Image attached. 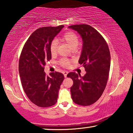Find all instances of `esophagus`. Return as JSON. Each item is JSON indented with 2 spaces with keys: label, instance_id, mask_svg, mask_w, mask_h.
<instances>
[{
  "label": "esophagus",
  "instance_id": "esophagus-1",
  "mask_svg": "<svg viewBox=\"0 0 133 133\" xmlns=\"http://www.w3.org/2000/svg\"><path fill=\"white\" fill-rule=\"evenodd\" d=\"M67 74H68V71H64V72H63V75H64V77H67Z\"/></svg>",
  "mask_w": 133,
  "mask_h": 133
}]
</instances>
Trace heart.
Instances as JSON below:
<instances>
[{
	"instance_id": "b5f03b06",
	"label": "heart",
	"mask_w": 133,
	"mask_h": 133,
	"mask_svg": "<svg viewBox=\"0 0 133 133\" xmlns=\"http://www.w3.org/2000/svg\"><path fill=\"white\" fill-rule=\"evenodd\" d=\"M62 38L66 43L69 44V45L71 48V49L73 48L77 47L79 44V37L75 32H71V31H69V32L65 33ZM50 50L52 54H56L57 51V40L54 39L51 42L50 45ZM60 64L63 66L67 67L70 64V62L67 59L63 58L61 60Z\"/></svg>"
}]
</instances>
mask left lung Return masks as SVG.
Listing matches in <instances>:
<instances>
[{"mask_svg":"<svg viewBox=\"0 0 133 133\" xmlns=\"http://www.w3.org/2000/svg\"><path fill=\"white\" fill-rule=\"evenodd\" d=\"M68 28L77 31L82 38L83 45L79 63L86 71L82 77L75 72L67 75L73 81L70 88L71 98L76 104L87 106L96 102L106 87L110 69V52L103 37L90 25H75Z\"/></svg>","mask_w":133,"mask_h":133,"instance_id":"left-lung-1","label":"left lung"}]
</instances>
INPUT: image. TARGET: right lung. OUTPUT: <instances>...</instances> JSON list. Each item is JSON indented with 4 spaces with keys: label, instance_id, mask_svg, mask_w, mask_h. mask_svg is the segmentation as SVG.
Masks as SVG:
<instances>
[{
    "label": "right lung",
    "instance_id": "add662e5",
    "mask_svg": "<svg viewBox=\"0 0 133 133\" xmlns=\"http://www.w3.org/2000/svg\"><path fill=\"white\" fill-rule=\"evenodd\" d=\"M64 25L37 29L30 35L21 52L19 72L24 92L31 102L40 107L54 105L57 101L62 73L45 75V62L51 59L50 45Z\"/></svg>",
    "mask_w": 133,
    "mask_h": 133
}]
</instances>
